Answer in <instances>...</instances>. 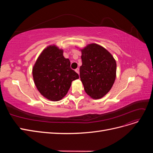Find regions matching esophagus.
I'll return each instance as SVG.
<instances>
[{"label":"esophagus","instance_id":"esophagus-1","mask_svg":"<svg viewBox=\"0 0 153 153\" xmlns=\"http://www.w3.org/2000/svg\"><path fill=\"white\" fill-rule=\"evenodd\" d=\"M75 71H76L78 74H79V68H76V69H75Z\"/></svg>","mask_w":153,"mask_h":153}]
</instances>
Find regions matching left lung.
Listing matches in <instances>:
<instances>
[{
  "mask_svg": "<svg viewBox=\"0 0 153 153\" xmlns=\"http://www.w3.org/2000/svg\"><path fill=\"white\" fill-rule=\"evenodd\" d=\"M80 77L86 93L100 99L109 92L116 76V62L107 50L90 44L82 50Z\"/></svg>",
  "mask_w": 153,
  "mask_h": 153,
  "instance_id": "1",
  "label": "left lung"
}]
</instances>
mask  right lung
Masks as SVG:
<instances>
[{
    "label": "right lung",
    "mask_w": 153,
    "mask_h": 153,
    "mask_svg": "<svg viewBox=\"0 0 153 153\" xmlns=\"http://www.w3.org/2000/svg\"><path fill=\"white\" fill-rule=\"evenodd\" d=\"M70 61L63 56V50L49 46L40 54L32 69L37 89L46 98L59 101L68 93L72 81L79 78L71 68Z\"/></svg>",
    "instance_id": "obj_1"
}]
</instances>
